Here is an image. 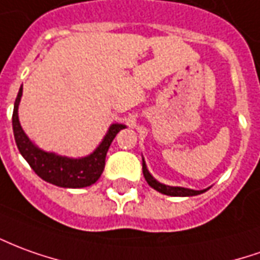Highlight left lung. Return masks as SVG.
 <instances>
[{
    "instance_id": "8db88e82",
    "label": "left lung",
    "mask_w": 260,
    "mask_h": 260,
    "mask_svg": "<svg viewBox=\"0 0 260 260\" xmlns=\"http://www.w3.org/2000/svg\"><path fill=\"white\" fill-rule=\"evenodd\" d=\"M142 172L143 176H145V180L148 181L149 186L153 187L159 193L166 194V196H172V197H190V196H199V194L207 191V188L206 190H191V188H184V187H173L161 184V183L156 180L152 174L149 173L145 160L142 161Z\"/></svg>"
}]
</instances>
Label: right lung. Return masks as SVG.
Returning a JSON list of instances; mask_svg holds the SVG:
<instances>
[{
	"instance_id": "right-lung-1",
	"label": "right lung",
	"mask_w": 260,
	"mask_h": 260,
	"mask_svg": "<svg viewBox=\"0 0 260 260\" xmlns=\"http://www.w3.org/2000/svg\"><path fill=\"white\" fill-rule=\"evenodd\" d=\"M21 97H22V87L19 88L14 104L12 129H14L16 146L19 149L21 155L25 157V160L29 163V166L34 169V172L45 181L64 188H81L94 184L104 170L105 156L110 145L118 132L126 126L122 124H112L107 135L104 136L103 142L99 145V148L86 157L73 159L67 156L56 155L52 152H45L29 139L19 124L18 107Z\"/></svg>"
}]
</instances>
